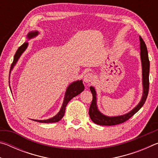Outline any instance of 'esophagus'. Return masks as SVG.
Masks as SVG:
<instances>
[{
    "instance_id": "obj_1",
    "label": "esophagus",
    "mask_w": 158,
    "mask_h": 158,
    "mask_svg": "<svg viewBox=\"0 0 158 158\" xmlns=\"http://www.w3.org/2000/svg\"><path fill=\"white\" fill-rule=\"evenodd\" d=\"M84 80L85 83L87 84H89V83L92 82L93 80V76L91 73H88L85 74L84 77Z\"/></svg>"
}]
</instances>
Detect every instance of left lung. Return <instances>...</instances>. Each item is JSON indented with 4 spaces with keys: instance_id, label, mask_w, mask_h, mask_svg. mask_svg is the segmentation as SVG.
<instances>
[{
    "instance_id": "8db88e82",
    "label": "left lung",
    "mask_w": 158,
    "mask_h": 158,
    "mask_svg": "<svg viewBox=\"0 0 158 158\" xmlns=\"http://www.w3.org/2000/svg\"><path fill=\"white\" fill-rule=\"evenodd\" d=\"M140 40V49H141V65H142V77H143V93L141 100L139 105L133 109L132 111H130L123 116L109 117L106 116L101 114L97 107L96 105V92L95 89L92 86L90 87V90L93 94V100L89 108V116L90 119L95 123L100 125H115L118 124H121L123 123L130 119L133 115H135L139 109L142 107L146 100L147 96H148V90H149V69H150V62L148 59V51H147L146 45L145 42L139 36Z\"/></svg>"
}]
</instances>
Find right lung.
Masks as SVG:
<instances>
[{
  "label": "right lung",
  "instance_id": "obj_1",
  "mask_svg": "<svg viewBox=\"0 0 158 158\" xmlns=\"http://www.w3.org/2000/svg\"><path fill=\"white\" fill-rule=\"evenodd\" d=\"M37 34H38V33H37V31L31 32V33H29L28 34V39L36 36ZM27 47H28V42H25V43H23L21 47H19L17 52H16V53L15 54L14 60H13L11 67H10V70H11V69L13 68V67L15 65V64L17 62V60L19 58L20 56L22 54V53L24 52L26 48H27ZM84 90V85L83 84L81 80L72 83V84L69 85L68 89L66 90L62 107H61L60 111L58 112L55 116H53V118H51L49 119L43 120V121H42V120H33V121L40 122V123H50L58 122L63 117L64 114H65V107L67 105H68V103L69 102V101L72 98H73L77 95H79V93H81Z\"/></svg>",
  "mask_w": 158,
  "mask_h": 158
}]
</instances>
